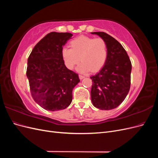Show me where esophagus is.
Listing matches in <instances>:
<instances>
[{"label":"esophagus","instance_id":"esophagus-1","mask_svg":"<svg viewBox=\"0 0 158 158\" xmlns=\"http://www.w3.org/2000/svg\"><path fill=\"white\" fill-rule=\"evenodd\" d=\"M79 78H80V80H82L83 78H85V76H82V75H79Z\"/></svg>","mask_w":158,"mask_h":158}]
</instances>
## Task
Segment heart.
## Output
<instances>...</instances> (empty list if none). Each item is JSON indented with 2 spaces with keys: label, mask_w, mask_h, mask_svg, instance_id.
Returning a JSON list of instances; mask_svg holds the SVG:
<instances>
[{
  "label": "heart",
  "mask_w": 158,
  "mask_h": 158,
  "mask_svg": "<svg viewBox=\"0 0 158 158\" xmlns=\"http://www.w3.org/2000/svg\"><path fill=\"white\" fill-rule=\"evenodd\" d=\"M69 48H63L61 55L64 63L70 70H73L80 59L82 63L77 70L81 73L98 71L106 61L107 48L106 42L101 37L94 38L80 36L70 42Z\"/></svg>",
  "instance_id": "1"
}]
</instances>
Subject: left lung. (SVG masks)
Segmentation results:
<instances>
[{
	"label": "left lung",
	"mask_w": 158,
	"mask_h": 158,
	"mask_svg": "<svg viewBox=\"0 0 158 158\" xmlns=\"http://www.w3.org/2000/svg\"><path fill=\"white\" fill-rule=\"evenodd\" d=\"M99 35L107 44V56L98 73L92 76L91 99L94 106L102 110L117 107L125 99L131 86L132 64L125 49L107 33L91 32Z\"/></svg>",
	"instance_id": "left-lung-1"
}]
</instances>
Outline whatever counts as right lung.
I'll list each match as a JSON object with an SVG mask.
<instances>
[{
    "label": "right lung",
    "mask_w": 158,
    "mask_h": 158,
    "mask_svg": "<svg viewBox=\"0 0 158 158\" xmlns=\"http://www.w3.org/2000/svg\"><path fill=\"white\" fill-rule=\"evenodd\" d=\"M70 33L51 32L37 43L27 59L26 76L34 101L47 111L64 109L80 82L78 74L66 68L61 55Z\"/></svg>",
    "instance_id": "1"
}]
</instances>
